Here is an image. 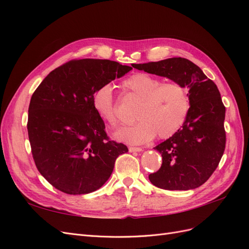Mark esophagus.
Returning a JSON list of instances; mask_svg holds the SVG:
<instances>
[{
  "label": "esophagus",
  "instance_id": "obj_1",
  "mask_svg": "<svg viewBox=\"0 0 249 249\" xmlns=\"http://www.w3.org/2000/svg\"><path fill=\"white\" fill-rule=\"evenodd\" d=\"M129 150L131 153H134V152H142V148L141 147H134V146H130L129 147Z\"/></svg>",
  "mask_w": 249,
  "mask_h": 249
}]
</instances>
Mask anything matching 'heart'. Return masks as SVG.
<instances>
[{"mask_svg":"<svg viewBox=\"0 0 249 249\" xmlns=\"http://www.w3.org/2000/svg\"><path fill=\"white\" fill-rule=\"evenodd\" d=\"M126 92L139 100L135 117L137 123L120 129L115 137L132 144H142L156 137L167 139L185 124L190 110L187 88L176 81L162 82L146 72H135L122 82ZM92 106L96 114L111 127L119 124L117 106L109 85L95 89Z\"/></svg>","mask_w":249,"mask_h":249,"instance_id":"b5f03b06","label":"heart"}]
</instances>
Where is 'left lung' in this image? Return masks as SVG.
I'll return each mask as SVG.
<instances>
[{"mask_svg":"<svg viewBox=\"0 0 249 249\" xmlns=\"http://www.w3.org/2000/svg\"><path fill=\"white\" fill-rule=\"evenodd\" d=\"M132 66L189 88V114L173 136L155 147L162 155V165L149 180L165 190H190L205 184L219 164L227 141L225 107L216 84L196 64L180 57Z\"/></svg>","mask_w":249,"mask_h":249,"instance_id":"1","label":"left lung"}]
</instances>
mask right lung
Returning a JSON list of instances; mask_svg holds the SVG:
<instances>
[{
  "mask_svg": "<svg viewBox=\"0 0 249 249\" xmlns=\"http://www.w3.org/2000/svg\"><path fill=\"white\" fill-rule=\"evenodd\" d=\"M131 66L100 59H73L51 71L32 94L28 135L40 175L67 194L93 192L127 152L111 140L92 106L97 87L124 77Z\"/></svg>",
  "mask_w": 249,
  "mask_h": 249,
  "instance_id": "1",
  "label": "right lung"
}]
</instances>
